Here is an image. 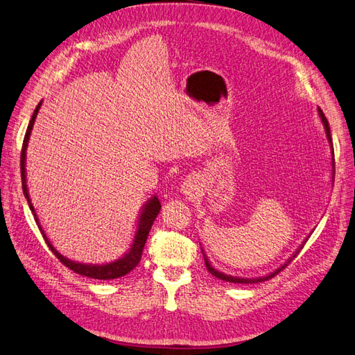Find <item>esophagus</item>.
<instances>
[{"label": "esophagus", "mask_w": 355, "mask_h": 355, "mask_svg": "<svg viewBox=\"0 0 355 355\" xmlns=\"http://www.w3.org/2000/svg\"><path fill=\"white\" fill-rule=\"evenodd\" d=\"M180 192H182V194H184L185 197L192 198V197L198 196L200 188H198V184H197V182H196L194 179H188L187 182H184V184H182Z\"/></svg>", "instance_id": "1"}]
</instances>
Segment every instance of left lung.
<instances>
[{"label": "left lung", "instance_id": "8db88e82", "mask_svg": "<svg viewBox=\"0 0 355 355\" xmlns=\"http://www.w3.org/2000/svg\"><path fill=\"white\" fill-rule=\"evenodd\" d=\"M318 116H320V120H321V123H323V127H324V132H326V137H327V142H329V146H330V154H331V182H333V176H335V170H333V166H335V158H333V144H331V136H330V127H329V121H327V118L324 116V114H323V111H321L320 108H318ZM309 239V235L308 237L304 240V243L300 244L297 249H296V252L288 257V259L282 265V266H278L275 271H272V272H270V274H266V275H262V277H253V278H244V277H235V275H228V274H225V272H222V271H219V270H216V268H214L213 265H211V262H210V259L207 257V254H206V252H204V249L201 247V252H202V256H204V262H206V268H207V271L211 274V275H214L216 278H219V280H223V282H230V283H240V284H253V283H261V282H266V280H270V278H272L274 275H277L278 272H280L282 270H284V268L288 265V262H292L295 257L297 256V253L300 252V249H302L304 247V244L306 243V240Z\"/></svg>", "mask_w": 355, "mask_h": 355}]
</instances>
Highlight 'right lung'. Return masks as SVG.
Listing matches in <instances>:
<instances>
[{
  "mask_svg": "<svg viewBox=\"0 0 355 355\" xmlns=\"http://www.w3.org/2000/svg\"><path fill=\"white\" fill-rule=\"evenodd\" d=\"M41 105H42V101L37 105V108H35L34 114H32V118H31V121L28 124V130H26V135H25V139H24V146H22V155H20V173H22L24 196L28 200L31 211L34 213V218L37 220V225H38V228H40V231L42 234V237H44L46 243L49 244L51 252L55 253V256L58 257V259L63 265L68 266L69 270H72L73 272H77V274L84 275V277H89V278H96V280H114V278L124 277L125 274L133 271L135 268H136V265L139 263V261H141L142 252H144V245L146 243L149 230H151L153 223H154V220L157 218V214L159 213L161 202H159L157 196H153L148 201H145L141 211H139V216H137V220H136L135 237H133V241H132L130 247H128V250L121 257H118V259H115L112 262H106V263H102V265H98V263H83V262L71 261V259H68L67 256H63L62 253H59L56 250V247L53 245L51 241L49 240L44 230H42V227H41V223H40L38 216H37V213H35V209H34V204H32V201H31L28 185H26V149H28L32 127H34L35 118L38 115V111L41 108Z\"/></svg>",
  "mask_w": 355,
  "mask_h": 355,
  "instance_id": "obj_1",
  "label": "right lung"
}]
</instances>
